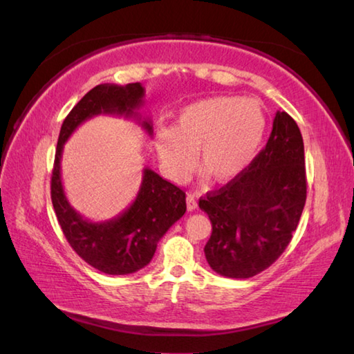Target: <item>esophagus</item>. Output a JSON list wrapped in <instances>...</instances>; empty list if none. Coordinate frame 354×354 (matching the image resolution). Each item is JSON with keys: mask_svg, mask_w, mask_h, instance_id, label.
Masks as SVG:
<instances>
[{"mask_svg": "<svg viewBox=\"0 0 354 354\" xmlns=\"http://www.w3.org/2000/svg\"><path fill=\"white\" fill-rule=\"evenodd\" d=\"M185 201H187V209H189V212H193V209L198 208V201H196V196H194V194H192V193L187 194Z\"/></svg>", "mask_w": 354, "mask_h": 354, "instance_id": "34e87169", "label": "esophagus"}]
</instances>
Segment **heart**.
Wrapping results in <instances>:
<instances>
[{"mask_svg": "<svg viewBox=\"0 0 354 354\" xmlns=\"http://www.w3.org/2000/svg\"><path fill=\"white\" fill-rule=\"evenodd\" d=\"M266 132V114L255 99L222 95L179 112L173 129L156 132L161 165L173 181L189 176L194 155L216 183H230L250 167Z\"/></svg>", "mask_w": 354, "mask_h": 354, "instance_id": "b5f03b06", "label": "heart"}]
</instances>
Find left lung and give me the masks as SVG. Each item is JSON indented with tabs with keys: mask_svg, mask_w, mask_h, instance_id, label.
Segmentation results:
<instances>
[{
	"mask_svg": "<svg viewBox=\"0 0 354 354\" xmlns=\"http://www.w3.org/2000/svg\"><path fill=\"white\" fill-rule=\"evenodd\" d=\"M306 193L301 132L288 112L278 111L266 146L250 167L199 199L213 227L204 248L209 268L228 278L268 269L292 240Z\"/></svg>",
	"mask_w": 354,
	"mask_h": 354,
	"instance_id": "left-lung-1",
	"label": "left lung"
}]
</instances>
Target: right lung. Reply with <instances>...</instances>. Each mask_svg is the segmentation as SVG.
<instances>
[{
  "label": "right lung",
  "instance_id": "add662e5",
  "mask_svg": "<svg viewBox=\"0 0 354 354\" xmlns=\"http://www.w3.org/2000/svg\"><path fill=\"white\" fill-rule=\"evenodd\" d=\"M145 99L141 84L126 86L103 84L84 95L64 120L59 133L51 175V202L64 236L80 259L109 275H126L147 266L160 239L184 216L185 193L146 167L137 198L122 214L111 221L84 219L65 196L61 160L64 145L77 127L100 114L137 118L149 135L153 133L150 120H141L138 111Z\"/></svg>",
  "mask_w": 354,
  "mask_h": 354
}]
</instances>
